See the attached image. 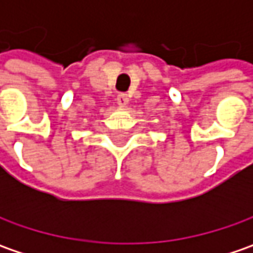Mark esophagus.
<instances>
[{
  "instance_id": "esophagus-1",
  "label": "esophagus",
  "mask_w": 253,
  "mask_h": 253,
  "mask_svg": "<svg viewBox=\"0 0 253 253\" xmlns=\"http://www.w3.org/2000/svg\"><path fill=\"white\" fill-rule=\"evenodd\" d=\"M128 101H129V98H128L126 94H120V95L117 97V104H118L121 108L126 107V105H128Z\"/></svg>"
}]
</instances>
